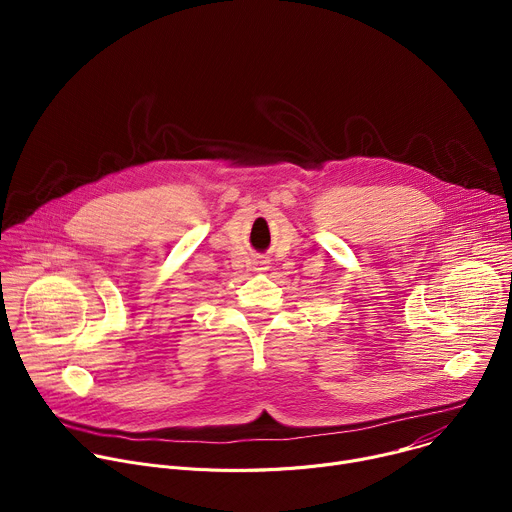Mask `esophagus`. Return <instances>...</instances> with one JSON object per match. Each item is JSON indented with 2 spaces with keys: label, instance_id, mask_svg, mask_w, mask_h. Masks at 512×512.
I'll return each mask as SVG.
<instances>
[{
  "label": "esophagus",
  "instance_id": "34e87169",
  "mask_svg": "<svg viewBox=\"0 0 512 512\" xmlns=\"http://www.w3.org/2000/svg\"><path fill=\"white\" fill-rule=\"evenodd\" d=\"M269 269V261H255V271H267Z\"/></svg>",
  "mask_w": 512,
  "mask_h": 512
}]
</instances>
